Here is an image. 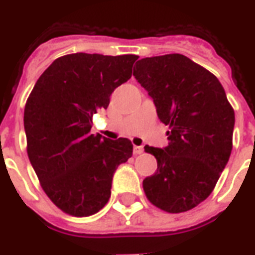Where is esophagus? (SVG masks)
I'll return each mask as SVG.
<instances>
[{
  "instance_id": "obj_1",
  "label": "esophagus",
  "mask_w": 255,
  "mask_h": 255,
  "mask_svg": "<svg viewBox=\"0 0 255 255\" xmlns=\"http://www.w3.org/2000/svg\"><path fill=\"white\" fill-rule=\"evenodd\" d=\"M144 152V148L142 146H137V145H134L133 146V153L137 156V154H141V153Z\"/></svg>"
}]
</instances>
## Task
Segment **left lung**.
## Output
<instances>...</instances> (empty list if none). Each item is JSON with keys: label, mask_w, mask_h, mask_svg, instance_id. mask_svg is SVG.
<instances>
[{"label": "left lung", "mask_w": 255, "mask_h": 255, "mask_svg": "<svg viewBox=\"0 0 255 255\" xmlns=\"http://www.w3.org/2000/svg\"><path fill=\"white\" fill-rule=\"evenodd\" d=\"M133 76L169 126L167 146L144 148L157 160L144 192L160 210L186 212L210 196L228 162L235 111L216 76L179 53L138 60Z\"/></svg>", "instance_id": "8db88e82"}]
</instances>
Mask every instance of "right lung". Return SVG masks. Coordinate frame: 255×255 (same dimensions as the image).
<instances>
[{"instance_id":"add662e5","label":"right lung","mask_w":255,"mask_h":255,"mask_svg":"<svg viewBox=\"0 0 255 255\" xmlns=\"http://www.w3.org/2000/svg\"><path fill=\"white\" fill-rule=\"evenodd\" d=\"M136 55L72 53L36 81L24 107L27 154L49 199L72 216L97 214L109 202L115 170L132 156L128 138L93 134L92 118L132 76Z\"/></svg>"}]
</instances>
